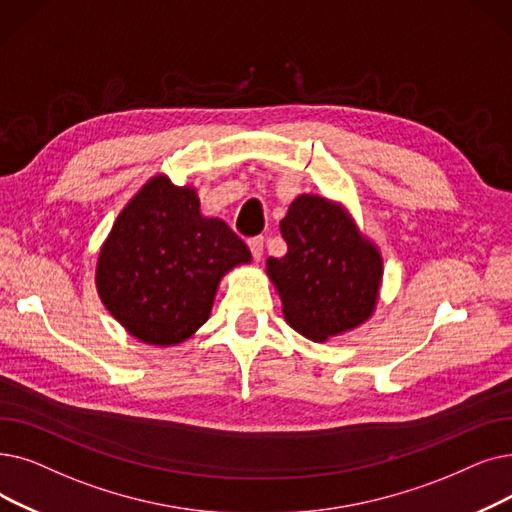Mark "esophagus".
<instances>
[{
    "mask_svg": "<svg viewBox=\"0 0 512 512\" xmlns=\"http://www.w3.org/2000/svg\"><path fill=\"white\" fill-rule=\"evenodd\" d=\"M263 236H253V238H249L247 240V244H249V249H251V253H253V257H255V261H259L261 259V255H263Z\"/></svg>",
    "mask_w": 512,
    "mask_h": 512,
    "instance_id": "obj_1",
    "label": "esophagus"
}]
</instances>
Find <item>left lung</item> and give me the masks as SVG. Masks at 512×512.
<instances>
[{
	"label": "left lung",
	"mask_w": 512,
	"mask_h": 512,
	"mask_svg": "<svg viewBox=\"0 0 512 512\" xmlns=\"http://www.w3.org/2000/svg\"><path fill=\"white\" fill-rule=\"evenodd\" d=\"M288 253L265 261L284 320L324 343L364 324L376 309L383 257L339 203L301 194L280 221Z\"/></svg>",
	"instance_id": "8db88e82"
}]
</instances>
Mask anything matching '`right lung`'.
Returning <instances> with one entry per match:
<instances>
[{"label": "right lung", "instance_id": "right-lung-1", "mask_svg": "<svg viewBox=\"0 0 512 512\" xmlns=\"http://www.w3.org/2000/svg\"><path fill=\"white\" fill-rule=\"evenodd\" d=\"M251 251L217 217L201 213L192 186L154 175L115 219L96 263L104 307L148 345L190 339L209 316L221 278Z\"/></svg>", "mask_w": 512, "mask_h": 512}]
</instances>
